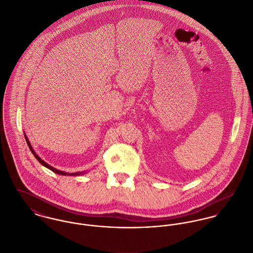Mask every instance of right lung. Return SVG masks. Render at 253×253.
Listing matches in <instances>:
<instances>
[{
    "mask_svg": "<svg viewBox=\"0 0 253 253\" xmlns=\"http://www.w3.org/2000/svg\"><path fill=\"white\" fill-rule=\"evenodd\" d=\"M24 137H25V139H26V142H27V144H28V147H29V149L31 150V152H32V154L35 156V158H36L37 160L41 163V165H42L43 167H45V168H47L48 169H50L51 171H53V172H55V173H57V174H60V175H72V176H77V175H82V174H84L85 173V171H78V172H72V173H67V172H65V171H61V170H59V169H54V168H52L51 166H49L48 164H46L44 161H42L38 155H37L36 153H35V151L33 150V148H32V146L30 144V142H29V140H28V137H27V135L26 134H24Z\"/></svg>",
    "mask_w": 253,
    "mask_h": 253,
    "instance_id": "right-lung-1",
    "label": "right lung"
}]
</instances>
